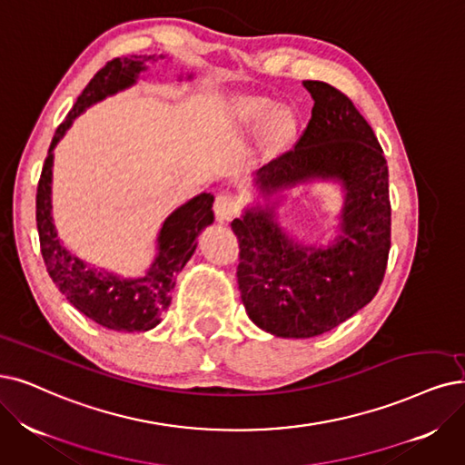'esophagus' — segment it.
<instances>
[{
  "label": "esophagus",
  "mask_w": 465,
  "mask_h": 465,
  "mask_svg": "<svg viewBox=\"0 0 465 465\" xmlns=\"http://www.w3.org/2000/svg\"><path fill=\"white\" fill-rule=\"evenodd\" d=\"M213 212H215L217 221L227 223V221H231L238 213V203L229 194H219L215 198V203H213Z\"/></svg>",
  "instance_id": "34e87169"
}]
</instances>
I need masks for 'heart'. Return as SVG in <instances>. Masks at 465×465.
I'll list each match as a JSON object with an SVG mask.
<instances>
[{
  "instance_id": "b5f03b06",
  "label": "heart",
  "mask_w": 465,
  "mask_h": 465,
  "mask_svg": "<svg viewBox=\"0 0 465 465\" xmlns=\"http://www.w3.org/2000/svg\"><path fill=\"white\" fill-rule=\"evenodd\" d=\"M242 118L257 125L267 120L263 137L269 144H284L295 134V116L288 108L274 110V103L269 99H252L242 104Z\"/></svg>"
}]
</instances>
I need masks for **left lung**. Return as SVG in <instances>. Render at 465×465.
I'll list each match as a JSON object with an SVG mask.
<instances>
[{"label":"left lung","mask_w":465,"mask_h":465,"mask_svg":"<svg viewBox=\"0 0 465 465\" xmlns=\"http://www.w3.org/2000/svg\"><path fill=\"white\" fill-rule=\"evenodd\" d=\"M314 101L302 139L262 165L257 198L231 223L240 242L238 290L248 317L276 338H314L374 300L391 248L389 172L372 127L347 95L303 82ZM336 182L344 206L326 245L297 243L277 223L286 190Z\"/></svg>","instance_id":"1"}]
</instances>
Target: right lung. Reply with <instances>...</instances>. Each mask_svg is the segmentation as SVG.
<instances>
[{
    "mask_svg": "<svg viewBox=\"0 0 465 465\" xmlns=\"http://www.w3.org/2000/svg\"><path fill=\"white\" fill-rule=\"evenodd\" d=\"M162 59L165 61V54L120 57L106 63L93 76L53 135L35 194L40 246L51 281L87 319L116 331H148L162 322V314L172 303L177 274L196 252L198 234L213 223V194L200 193L165 217L156 238V255L151 267L141 276L127 278L89 265L61 242L53 223V151L74 120L89 106L135 85L148 64ZM193 72L179 74L177 80H193Z\"/></svg>",
    "mask_w": 465,
    "mask_h": 465,
    "instance_id": "right-lung-1",
    "label": "right lung"
}]
</instances>
